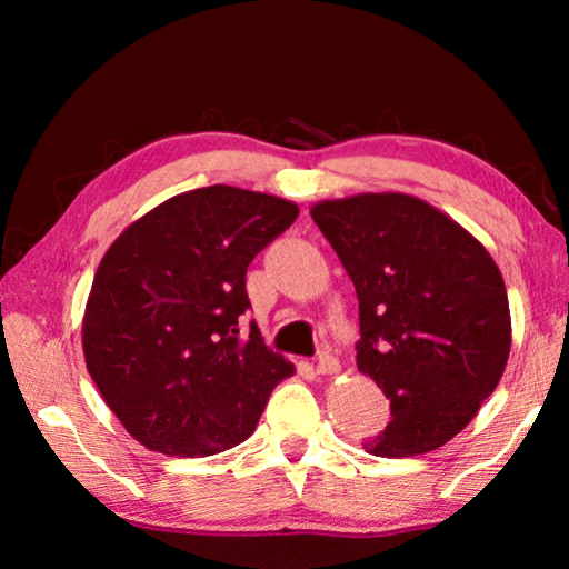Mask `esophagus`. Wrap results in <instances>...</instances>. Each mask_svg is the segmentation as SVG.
I'll list each match as a JSON object with an SVG mask.
<instances>
[{"label": "esophagus", "mask_w": 569, "mask_h": 569, "mask_svg": "<svg viewBox=\"0 0 569 569\" xmlns=\"http://www.w3.org/2000/svg\"><path fill=\"white\" fill-rule=\"evenodd\" d=\"M339 369H341V363L331 351L319 353V361H316V371H319V373H339Z\"/></svg>", "instance_id": "1"}]
</instances>
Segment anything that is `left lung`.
Returning a JSON list of instances; mask_svg holds the SVG:
<instances>
[{
	"mask_svg": "<svg viewBox=\"0 0 569 569\" xmlns=\"http://www.w3.org/2000/svg\"><path fill=\"white\" fill-rule=\"evenodd\" d=\"M311 216L359 296V371L391 421L363 449L417 457L459 435L507 366L512 323L492 256L455 220L401 192L326 200Z\"/></svg>",
	"mask_w": 569,
	"mask_h": 569,
	"instance_id": "1",
	"label": "left lung"
}]
</instances>
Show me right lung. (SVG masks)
<instances>
[{
  "mask_svg": "<svg viewBox=\"0 0 569 569\" xmlns=\"http://www.w3.org/2000/svg\"><path fill=\"white\" fill-rule=\"evenodd\" d=\"M298 216L266 192L210 186L150 210L94 273L84 361L130 435L170 457H210L246 441L293 366L248 341L246 271Z\"/></svg>",
  "mask_w": 569,
  "mask_h": 569,
  "instance_id": "obj_1",
  "label": "right lung"
}]
</instances>
